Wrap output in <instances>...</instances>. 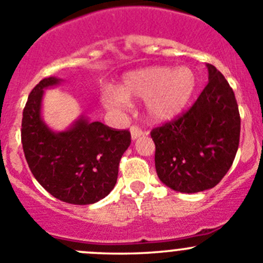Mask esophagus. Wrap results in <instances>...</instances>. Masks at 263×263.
Returning a JSON list of instances; mask_svg holds the SVG:
<instances>
[{"instance_id":"34e87169","label":"esophagus","mask_w":263,"mask_h":263,"mask_svg":"<svg viewBox=\"0 0 263 263\" xmlns=\"http://www.w3.org/2000/svg\"><path fill=\"white\" fill-rule=\"evenodd\" d=\"M130 134H132V139H133V141H136V139L139 138V137L144 136V132L141 129V127L132 126L130 127Z\"/></svg>"}]
</instances>
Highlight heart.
<instances>
[{"label":"heart","mask_w":263,"mask_h":263,"mask_svg":"<svg viewBox=\"0 0 263 263\" xmlns=\"http://www.w3.org/2000/svg\"><path fill=\"white\" fill-rule=\"evenodd\" d=\"M196 87V77L187 67H149L127 73L117 90L103 94L108 108L119 109L126 101H147L146 109L155 122H166L178 116L189 104Z\"/></svg>","instance_id":"obj_1"}]
</instances>
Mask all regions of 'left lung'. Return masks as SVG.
<instances>
[{"mask_svg": "<svg viewBox=\"0 0 263 263\" xmlns=\"http://www.w3.org/2000/svg\"><path fill=\"white\" fill-rule=\"evenodd\" d=\"M206 68L209 82L194 106L151 132L157 177L183 194L218 184L239 147L240 115L234 91L216 67L206 64Z\"/></svg>", "mask_w": 263, "mask_h": 263, "instance_id": "obj_1", "label": "left lung"}]
</instances>
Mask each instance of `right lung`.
Here are the masks:
<instances>
[{"instance_id":"obj_1","label":"right lung","mask_w":263,"mask_h":263,"mask_svg":"<svg viewBox=\"0 0 263 263\" xmlns=\"http://www.w3.org/2000/svg\"><path fill=\"white\" fill-rule=\"evenodd\" d=\"M63 80L47 77L31 91L23 111L22 143L32 174L49 194L74 205L94 204L114 190L122 155L130 146L127 130H116L84 115L62 132L42 119L45 90Z\"/></svg>"}]
</instances>
